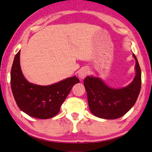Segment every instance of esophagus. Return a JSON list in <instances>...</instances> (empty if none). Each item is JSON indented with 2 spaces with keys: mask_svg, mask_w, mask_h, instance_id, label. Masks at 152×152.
<instances>
[{
  "mask_svg": "<svg viewBox=\"0 0 152 152\" xmlns=\"http://www.w3.org/2000/svg\"><path fill=\"white\" fill-rule=\"evenodd\" d=\"M88 68H83L81 70H80V72H78V76L80 77V79L83 80L84 79L86 76L88 75Z\"/></svg>",
  "mask_w": 152,
  "mask_h": 152,
  "instance_id": "obj_1",
  "label": "esophagus"
}]
</instances>
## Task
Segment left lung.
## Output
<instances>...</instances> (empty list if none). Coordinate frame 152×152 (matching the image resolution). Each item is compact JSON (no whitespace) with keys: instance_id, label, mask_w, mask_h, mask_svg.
<instances>
[{"instance_id":"left-lung-1","label":"left lung","mask_w":152,"mask_h":152,"mask_svg":"<svg viewBox=\"0 0 152 152\" xmlns=\"http://www.w3.org/2000/svg\"><path fill=\"white\" fill-rule=\"evenodd\" d=\"M134 78L129 85L120 89L108 86L99 77L87 76L83 85L90 111L96 117L114 119L124 115L134 105L141 88V70L137 57Z\"/></svg>"}]
</instances>
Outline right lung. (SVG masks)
<instances>
[{"mask_svg": "<svg viewBox=\"0 0 152 152\" xmlns=\"http://www.w3.org/2000/svg\"><path fill=\"white\" fill-rule=\"evenodd\" d=\"M11 88L17 105L25 114L38 119L56 116L74 85L79 83L76 76L50 86H39L28 82L22 73L20 50L15 55L10 73Z\"/></svg>", "mask_w": 152, "mask_h": 152, "instance_id": "obj_1", "label": "right lung"}]
</instances>
